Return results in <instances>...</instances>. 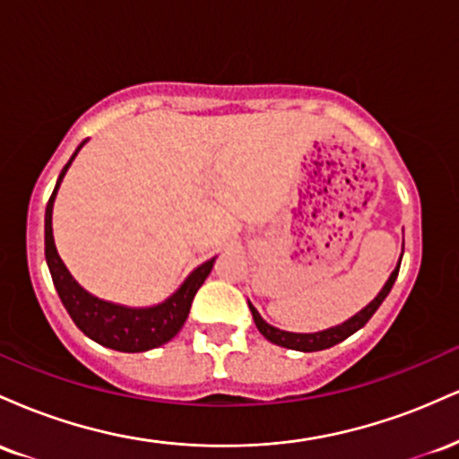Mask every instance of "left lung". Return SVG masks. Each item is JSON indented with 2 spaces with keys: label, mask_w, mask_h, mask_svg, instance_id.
Returning <instances> with one entry per match:
<instances>
[{
  "label": "left lung",
  "mask_w": 459,
  "mask_h": 459,
  "mask_svg": "<svg viewBox=\"0 0 459 459\" xmlns=\"http://www.w3.org/2000/svg\"><path fill=\"white\" fill-rule=\"evenodd\" d=\"M399 265H402V259H399L397 267H394L391 276H388V281L384 282V287L380 289V293H377V296L373 298L365 308L358 310L354 317H350V319L343 321V324H339V325H332V328H328V330H319V332H287V330H281V328H273V325H270L265 319L261 317L259 310L252 307V302H247V307H250L252 319H255L256 328H259L261 334L265 336V339L270 341V343L287 347V350H296V351H321V350H328V347L341 343V341H345L347 336H351V334H354V332L360 330L362 325H365L367 321L373 317V313H376V310L380 308V304L384 302V299H386L388 293H391L393 284H394V281H397Z\"/></svg>",
  "instance_id": "1"
}]
</instances>
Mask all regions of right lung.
<instances>
[{"mask_svg": "<svg viewBox=\"0 0 459 459\" xmlns=\"http://www.w3.org/2000/svg\"><path fill=\"white\" fill-rule=\"evenodd\" d=\"M83 144H86V142H82V144L77 146V151L73 152L71 160H68L66 166L62 168L60 177H57L56 189L54 194H51L49 204H47L45 212V259L47 265H49L51 278H54L56 291L57 296H60L62 304H65V308L68 310V315H71V319L75 321L77 328L82 330L88 339H92L94 343L109 347V350L116 351H127V354L155 350V347L175 339L178 330L183 328V324H186L189 315V308H192L194 296H196V291L200 289V284L204 282V278H207L213 270L215 256L213 259L204 261L203 265H198L170 298L155 304V307L131 308L123 307V304L105 302V299L88 293L86 289L71 276L65 261L57 255L54 229H51L56 194L57 189H60V183L66 175L68 166L75 160Z\"/></svg>", "mask_w": 459, "mask_h": 459, "instance_id": "add662e5", "label": "right lung"}]
</instances>
